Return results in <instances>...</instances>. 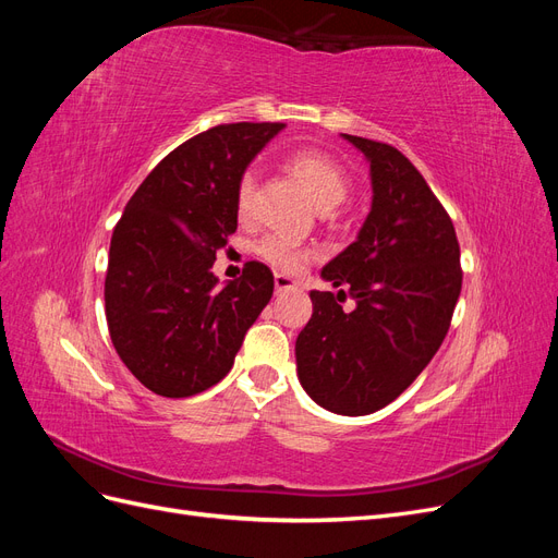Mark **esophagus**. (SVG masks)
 <instances>
[{"mask_svg": "<svg viewBox=\"0 0 558 558\" xmlns=\"http://www.w3.org/2000/svg\"><path fill=\"white\" fill-rule=\"evenodd\" d=\"M295 286H298V281H295V279L286 277V275H275V289H277V293H281V291H291V289H295Z\"/></svg>", "mask_w": 558, "mask_h": 558, "instance_id": "1", "label": "esophagus"}]
</instances>
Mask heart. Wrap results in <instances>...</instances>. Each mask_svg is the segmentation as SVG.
I'll list each match as a JSON object with an SVG mask.
<instances>
[{
    "mask_svg": "<svg viewBox=\"0 0 558 558\" xmlns=\"http://www.w3.org/2000/svg\"><path fill=\"white\" fill-rule=\"evenodd\" d=\"M289 167L307 185L318 209H332L349 195L351 179L347 170L320 150H295L289 158ZM253 202H256V172L246 170L234 189V211L240 221H248L253 216ZM256 253L279 272H298L302 265L314 258L312 248L283 238V234H265L256 244Z\"/></svg>",
    "mask_w": 558,
    "mask_h": 558,
    "instance_id": "b5f03b06",
    "label": "heart"
}]
</instances>
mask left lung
<instances>
[{
  "label": "left lung",
  "instance_id": "obj_1",
  "mask_svg": "<svg viewBox=\"0 0 558 558\" xmlns=\"http://www.w3.org/2000/svg\"><path fill=\"white\" fill-rule=\"evenodd\" d=\"M369 162L373 207L359 238L312 291L295 342L298 379L335 414L363 416L393 402L440 349L461 295V248L449 214L398 148L342 134ZM357 300L344 313L339 300Z\"/></svg>",
  "mask_w": 558,
  "mask_h": 558
}]
</instances>
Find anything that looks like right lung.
<instances>
[{"label":"right lung","instance_id":"obj_1","mask_svg":"<svg viewBox=\"0 0 558 558\" xmlns=\"http://www.w3.org/2000/svg\"><path fill=\"white\" fill-rule=\"evenodd\" d=\"M283 123H228L165 156L116 223L105 312L116 353L148 391L189 398L221 381L275 277L246 263L218 286L216 251L238 230L234 189Z\"/></svg>","mask_w":558,"mask_h":558}]
</instances>
